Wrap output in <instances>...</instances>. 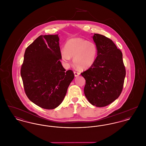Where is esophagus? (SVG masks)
Wrapping results in <instances>:
<instances>
[{
  "instance_id": "esophagus-1",
  "label": "esophagus",
  "mask_w": 146,
  "mask_h": 146,
  "mask_svg": "<svg viewBox=\"0 0 146 146\" xmlns=\"http://www.w3.org/2000/svg\"><path fill=\"white\" fill-rule=\"evenodd\" d=\"M74 76H78L80 75V73L79 72H76V71L74 72Z\"/></svg>"
}]
</instances>
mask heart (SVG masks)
I'll return each mask as SVG.
<instances>
[{"instance_id": "obj_1", "label": "heart", "mask_w": 146, "mask_h": 146, "mask_svg": "<svg viewBox=\"0 0 146 146\" xmlns=\"http://www.w3.org/2000/svg\"><path fill=\"white\" fill-rule=\"evenodd\" d=\"M96 45L80 38L69 39L65 45V49L61 50V58L68 62L73 57V63L79 70H86L95 62L97 56Z\"/></svg>"}]
</instances>
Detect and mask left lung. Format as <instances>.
<instances>
[{
	"label": "left lung",
	"mask_w": 146,
	"mask_h": 146,
	"mask_svg": "<svg viewBox=\"0 0 146 146\" xmlns=\"http://www.w3.org/2000/svg\"><path fill=\"white\" fill-rule=\"evenodd\" d=\"M92 38L97 47V57L81 74L86 80L84 91L86 98L93 106L102 107L120 96L126 70L122 52L111 39L99 34H94Z\"/></svg>",
	"instance_id": "obj_1"
}]
</instances>
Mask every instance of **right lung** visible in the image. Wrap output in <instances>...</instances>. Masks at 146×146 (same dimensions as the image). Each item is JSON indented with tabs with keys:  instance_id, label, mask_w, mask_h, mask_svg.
Here are the masks:
<instances>
[{
	"instance_id": "1",
	"label": "right lung",
	"mask_w": 146,
	"mask_h": 146,
	"mask_svg": "<svg viewBox=\"0 0 146 146\" xmlns=\"http://www.w3.org/2000/svg\"><path fill=\"white\" fill-rule=\"evenodd\" d=\"M58 35H40L26 49L21 76L25 93L39 107L52 110L65 97L74 78L63 67Z\"/></svg>"
}]
</instances>
